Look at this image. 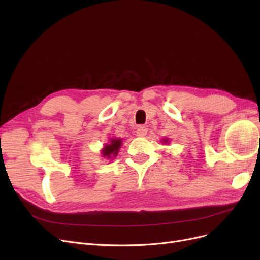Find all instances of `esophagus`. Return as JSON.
Listing matches in <instances>:
<instances>
[{
  "instance_id": "1",
  "label": "esophagus",
  "mask_w": 260,
  "mask_h": 260,
  "mask_svg": "<svg viewBox=\"0 0 260 260\" xmlns=\"http://www.w3.org/2000/svg\"><path fill=\"white\" fill-rule=\"evenodd\" d=\"M146 132H148V129H146L144 126H138L137 129H136V133H137V136L139 137H143L146 135Z\"/></svg>"
}]
</instances>
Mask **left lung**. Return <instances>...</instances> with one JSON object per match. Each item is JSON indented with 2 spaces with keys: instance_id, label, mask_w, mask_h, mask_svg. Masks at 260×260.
Returning a JSON list of instances; mask_svg holds the SVG:
<instances>
[{
  "instance_id": "left-lung-1",
  "label": "left lung",
  "mask_w": 260,
  "mask_h": 260,
  "mask_svg": "<svg viewBox=\"0 0 260 260\" xmlns=\"http://www.w3.org/2000/svg\"><path fill=\"white\" fill-rule=\"evenodd\" d=\"M168 141H169L168 139H164V143H168Z\"/></svg>"
}]
</instances>
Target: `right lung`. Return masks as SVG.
Masks as SVG:
<instances>
[{
	"label": "right lung",
	"mask_w": 260,
	"mask_h": 260,
	"mask_svg": "<svg viewBox=\"0 0 260 260\" xmlns=\"http://www.w3.org/2000/svg\"><path fill=\"white\" fill-rule=\"evenodd\" d=\"M122 145V139H118V138H111L109 140V143L106 144L103 150H102V155L103 157H106L107 159L112 157H116L118 155L119 149L121 148Z\"/></svg>",
	"instance_id": "add662e5"
}]
</instances>
